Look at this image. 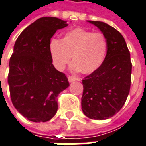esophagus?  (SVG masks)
<instances>
[{"label":"esophagus","mask_w":146,"mask_h":146,"mask_svg":"<svg viewBox=\"0 0 146 146\" xmlns=\"http://www.w3.org/2000/svg\"><path fill=\"white\" fill-rule=\"evenodd\" d=\"M68 80H69V82H73L74 80H76V77L73 76H68Z\"/></svg>","instance_id":"obj_1"}]
</instances>
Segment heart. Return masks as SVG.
<instances>
[{
  "label": "heart",
  "mask_w": 146,
  "mask_h": 146,
  "mask_svg": "<svg viewBox=\"0 0 146 146\" xmlns=\"http://www.w3.org/2000/svg\"><path fill=\"white\" fill-rule=\"evenodd\" d=\"M49 52L58 70L65 68L72 55L73 70L91 73L98 70L104 62L108 42L104 35L100 32L76 27L66 32L62 40L51 39L49 42Z\"/></svg>",
  "instance_id": "b5f03b06"
}]
</instances>
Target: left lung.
Listing matches in <instances>:
<instances>
[{"label": "left lung", "instance_id": "8db88e82", "mask_svg": "<svg viewBox=\"0 0 146 146\" xmlns=\"http://www.w3.org/2000/svg\"><path fill=\"white\" fill-rule=\"evenodd\" d=\"M88 22L100 29L108 42V52L102 66L82 80L81 107L88 118L104 120L120 111L129 95L132 63L122 34L101 21Z\"/></svg>", "mask_w": 146, "mask_h": 146}]
</instances>
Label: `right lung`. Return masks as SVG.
<instances>
[{
    "label": "right lung",
    "instance_id": "obj_1",
    "mask_svg": "<svg viewBox=\"0 0 146 146\" xmlns=\"http://www.w3.org/2000/svg\"><path fill=\"white\" fill-rule=\"evenodd\" d=\"M66 26L58 18L42 17L26 27L14 45L8 75L11 100L31 122L44 123L55 115L57 97L70 85L66 74L52 64L49 52L53 35Z\"/></svg>",
    "mask_w": 146,
    "mask_h": 146
}]
</instances>
